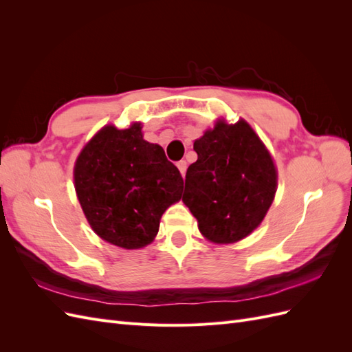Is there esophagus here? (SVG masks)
<instances>
[{
  "instance_id": "esophagus-1",
  "label": "esophagus",
  "mask_w": 352,
  "mask_h": 352,
  "mask_svg": "<svg viewBox=\"0 0 352 352\" xmlns=\"http://www.w3.org/2000/svg\"><path fill=\"white\" fill-rule=\"evenodd\" d=\"M186 167H188V163L185 162V160H180V162H177V168H179V172L182 173V176H185V173H186Z\"/></svg>"
}]
</instances>
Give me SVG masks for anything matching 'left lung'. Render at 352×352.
I'll list each match as a JSON object with an SVG mask.
<instances>
[{"mask_svg":"<svg viewBox=\"0 0 352 352\" xmlns=\"http://www.w3.org/2000/svg\"><path fill=\"white\" fill-rule=\"evenodd\" d=\"M198 160L188 167L182 201L199 232L216 243L248 236L270 208L278 175L250 124L219 122L194 142Z\"/></svg>","mask_w":352,"mask_h":352,"instance_id":"1","label":"left lung"}]
</instances>
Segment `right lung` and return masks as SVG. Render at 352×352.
<instances>
[{"label":"right lung","mask_w":352,"mask_h":352,"mask_svg":"<svg viewBox=\"0 0 352 352\" xmlns=\"http://www.w3.org/2000/svg\"><path fill=\"white\" fill-rule=\"evenodd\" d=\"M184 179L163 148L142 140L141 123L107 126L83 148L74 186L95 233L126 250L142 248L157 235L166 208L179 201Z\"/></svg>","instance_id":"add662e5"}]
</instances>
